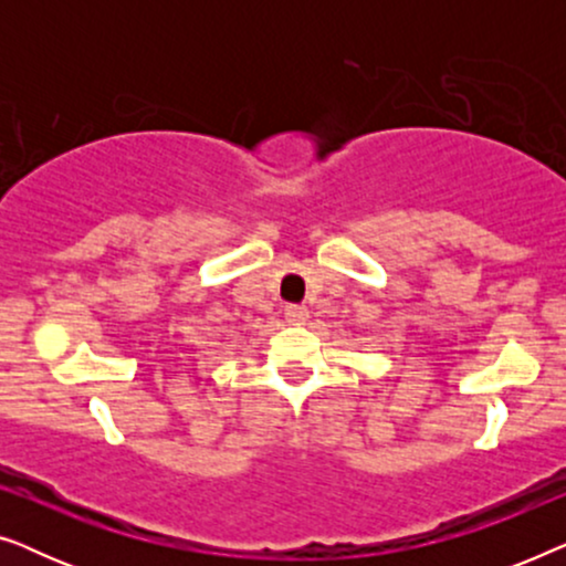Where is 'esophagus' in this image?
<instances>
[{
	"instance_id": "obj_1",
	"label": "esophagus",
	"mask_w": 566,
	"mask_h": 566,
	"mask_svg": "<svg viewBox=\"0 0 566 566\" xmlns=\"http://www.w3.org/2000/svg\"><path fill=\"white\" fill-rule=\"evenodd\" d=\"M285 319H289V324H304L308 319V308L306 306H285Z\"/></svg>"
}]
</instances>
